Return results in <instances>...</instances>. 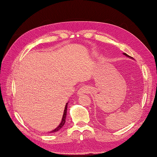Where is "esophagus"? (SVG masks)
I'll return each instance as SVG.
<instances>
[{
    "mask_svg": "<svg viewBox=\"0 0 157 157\" xmlns=\"http://www.w3.org/2000/svg\"><path fill=\"white\" fill-rule=\"evenodd\" d=\"M89 92H90V88H88V86H84L79 88V91H78V94H84V93H88Z\"/></svg>",
    "mask_w": 157,
    "mask_h": 157,
    "instance_id": "1",
    "label": "esophagus"
}]
</instances>
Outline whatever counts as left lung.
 <instances>
[{
	"instance_id": "1",
	"label": "left lung",
	"mask_w": 157,
	"mask_h": 157,
	"mask_svg": "<svg viewBox=\"0 0 157 157\" xmlns=\"http://www.w3.org/2000/svg\"><path fill=\"white\" fill-rule=\"evenodd\" d=\"M123 54H124V55H125V56H128V57H130V58H132V57H131V56H129L128 55H127V54H126V53H123Z\"/></svg>"
}]
</instances>
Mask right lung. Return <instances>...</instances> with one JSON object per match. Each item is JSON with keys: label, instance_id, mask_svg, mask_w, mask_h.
<instances>
[{"label": "right lung", "instance_id": "obj_1", "mask_svg": "<svg viewBox=\"0 0 157 157\" xmlns=\"http://www.w3.org/2000/svg\"><path fill=\"white\" fill-rule=\"evenodd\" d=\"M67 103L66 105H65V110H64V113H63V118H62V121H61V123H60L59 125L56 128V129H53L52 131L51 132V133H54V132H58L59 130L61 129L62 128V127L64 125L65 123V119H66V115H67Z\"/></svg>", "mask_w": 157, "mask_h": 157}]
</instances>
